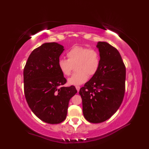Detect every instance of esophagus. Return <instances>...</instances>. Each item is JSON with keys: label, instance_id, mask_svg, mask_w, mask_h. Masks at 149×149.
<instances>
[{"label": "esophagus", "instance_id": "obj_1", "mask_svg": "<svg viewBox=\"0 0 149 149\" xmlns=\"http://www.w3.org/2000/svg\"><path fill=\"white\" fill-rule=\"evenodd\" d=\"M75 88H76L77 91H79V89H80V87L79 86H75Z\"/></svg>", "mask_w": 149, "mask_h": 149}]
</instances>
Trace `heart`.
<instances>
[{"label": "heart", "mask_w": 149, "mask_h": 149, "mask_svg": "<svg viewBox=\"0 0 149 149\" xmlns=\"http://www.w3.org/2000/svg\"><path fill=\"white\" fill-rule=\"evenodd\" d=\"M68 59L60 58L58 66L62 74L68 76L71 74L73 65H75L76 72L68 81L70 85H78L86 82L89 75L97 74L100 65V55L95 49L82 46H74L66 52Z\"/></svg>", "instance_id": "obj_1"}]
</instances>
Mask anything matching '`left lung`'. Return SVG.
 <instances>
[{
	"instance_id": "obj_1",
	"label": "left lung",
	"mask_w": 149,
	"mask_h": 149,
	"mask_svg": "<svg viewBox=\"0 0 149 149\" xmlns=\"http://www.w3.org/2000/svg\"><path fill=\"white\" fill-rule=\"evenodd\" d=\"M100 65L97 74L79 90L83 113L91 123L104 122L118 110L125 94V66L115 47L99 42Z\"/></svg>"
}]
</instances>
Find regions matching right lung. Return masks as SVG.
<instances>
[{
    "label": "right lung",
    "instance_id": "right-lung-1",
    "mask_svg": "<svg viewBox=\"0 0 149 149\" xmlns=\"http://www.w3.org/2000/svg\"><path fill=\"white\" fill-rule=\"evenodd\" d=\"M64 47L47 42L33 50L24 69L26 101L36 116L56 124L66 118L69 101L77 91L74 85L63 87L67 80L58 66Z\"/></svg>",
    "mask_w": 149,
    "mask_h": 149
}]
</instances>
